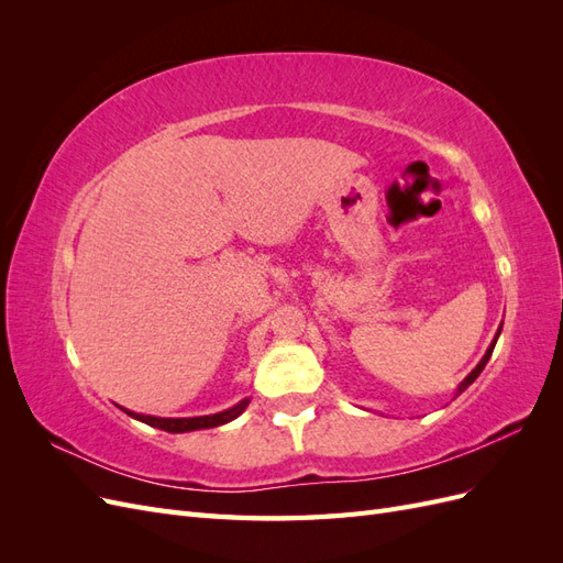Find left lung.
<instances>
[{"label": "left lung", "mask_w": 563, "mask_h": 563, "mask_svg": "<svg viewBox=\"0 0 563 563\" xmlns=\"http://www.w3.org/2000/svg\"><path fill=\"white\" fill-rule=\"evenodd\" d=\"M500 331H503V327L498 329L496 338H493V343L488 345L486 354L482 356V362H479V364H476V366L472 368V373H470V376H467V378H465L463 383H460V385H457V389H455V397H457V395H463V391H465V389H467V387H470V385H472V383H474L476 378H479V373L484 371V366H486V364H488V360H490V354H493V347H496V343H498V335H500Z\"/></svg>", "instance_id": "left-lung-1"}]
</instances>
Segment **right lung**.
I'll return each mask as SVG.
<instances>
[{"label": "right lung", "instance_id": "obj_1", "mask_svg": "<svg viewBox=\"0 0 563 563\" xmlns=\"http://www.w3.org/2000/svg\"><path fill=\"white\" fill-rule=\"evenodd\" d=\"M251 397H244L240 404H234L232 408H225V411L220 413H211V416H197V418H159V416H145V413H133L129 408H122V411L135 420H141L150 428H157L164 432H172V434H180V432H195V430H209V428H218V424H225L234 418H240L246 406H249Z\"/></svg>", "mask_w": 563, "mask_h": 563}]
</instances>
